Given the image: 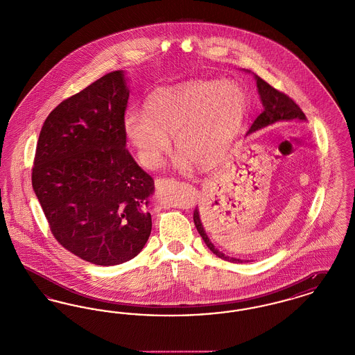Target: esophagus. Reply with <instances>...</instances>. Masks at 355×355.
<instances>
[{
  "label": "esophagus",
  "mask_w": 355,
  "mask_h": 355,
  "mask_svg": "<svg viewBox=\"0 0 355 355\" xmlns=\"http://www.w3.org/2000/svg\"><path fill=\"white\" fill-rule=\"evenodd\" d=\"M169 181V178H157L154 181V184H155V187H159V186L166 185Z\"/></svg>",
  "instance_id": "34e87169"
}]
</instances>
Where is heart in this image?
<instances>
[{"mask_svg":"<svg viewBox=\"0 0 355 355\" xmlns=\"http://www.w3.org/2000/svg\"><path fill=\"white\" fill-rule=\"evenodd\" d=\"M145 110L146 114L130 110L123 119V132L139 164L159 168L174 135L178 152L173 165L186 173L194 162L210 166L220 161L243 119L246 96L233 81H197L155 93Z\"/></svg>","mask_w":355,"mask_h":355,"instance_id":"1","label":"heart"}]
</instances>
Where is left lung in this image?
<instances>
[{
  "instance_id": "8db88e82",
  "label": "left lung",
  "mask_w": 355,
  "mask_h": 355,
  "mask_svg": "<svg viewBox=\"0 0 355 355\" xmlns=\"http://www.w3.org/2000/svg\"><path fill=\"white\" fill-rule=\"evenodd\" d=\"M254 78L257 81V87H258V93H259V97H261V102L263 105V110L257 119H254L248 135L254 133L255 130H259L262 128H266L269 125H272L275 122H279V121H293V119L306 121V116H304V112L301 110V107L293 101L288 96H286L282 92H279V90H277V89H274L271 85L268 84L266 81H263L261 77H258L255 74H254ZM193 220H194V225H196L200 236H202L206 246L217 257H220L225 261L233 262V263L249 262V261L238 259V258H233V257H227L211 243V241L209 239V236L203 229L198 207H196V210H194Z\"/></svg>"
}]
</instances>
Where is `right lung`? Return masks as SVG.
<instances>
[{"label":"right lung","mask_w":355,"mask_h":355,"mask_svg":"<svg viewBox=\"0 0 355 355\" xmlns=\"http://www.w3.org/2000/svg\"><path fill=\"white\" fill-rule=\"evenodd\" d=\"M129 89L105 74L61 102L37 142L32 185L51 234L86 262L113 266L141 253L152 232V177L126 149Z\"/></svg>","instance_id":"1"}]
</instances>
